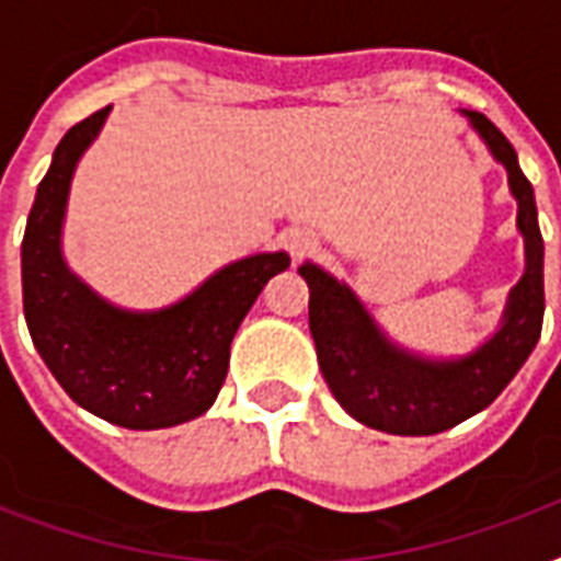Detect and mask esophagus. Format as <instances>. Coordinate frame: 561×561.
Listing matches in <instances>:
<instances>
[{
    "instance_id": "34e87169",
    "label": "esophagus",
    "mask_w": 561,
    "mask_h": 561,
    "mask_svg": "<svg viewBox=\"0 0 561 561\" xmlns=\"http://www.w3.org/2000/svg\"><path fill=\"white\" fill-rule=\"evenodd\" d=\"M285 247H288V253L294 259H306L317 250V236L314 232H308V229H290L288 236H285Z\"/></svg>"
}]
</instances>
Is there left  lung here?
Here are the masks:
<instances>
[{"mask_svg": "<svg viewBox=\"0 0 561 561\" xmlns=\"http://www.w3.org/2000/svg\"><path fill=\"white\" fill-rule=\"evenodd\" d=\"M471 130L506 169L518 203L515 227L524 238V273L506 297L501 323L478 350L451 358L422 355L401 346L375 323L346 282L320 264L306 262L308 325L329 390L360 425L396 436H431L460 425L489 408L530 358L545 317V241L530 180L515 148L483 113L462 110Z\"/></svg>", "mask_w": 561, "mask_h": 561, "instance_id": "1", "label": "left lung"}]
</instances>
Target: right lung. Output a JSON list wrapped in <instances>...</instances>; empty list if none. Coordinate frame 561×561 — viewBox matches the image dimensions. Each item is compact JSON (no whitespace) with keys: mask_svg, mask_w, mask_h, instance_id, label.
<instances>
[{"mask_svg":"<svg viewBox=\"0 0 561 561\" xmlns=\"http://www.w3.org/2000/svg\"><path fill=\"white\" fill-rule=\"evenodd\" d=\"M110 107L60 139L37 186L22 238V306L31 341L57 383L99 419L130 431L183 425L215 404L229 343L255 297L288 271L290 255L255 253L224 264L178 302L134 311L92 290L66 264L69 188Z\"/></svg>","mask_w":561,"mask_h":561,"instance_id":"add662e5","label":"right lung"}]
</instances>
